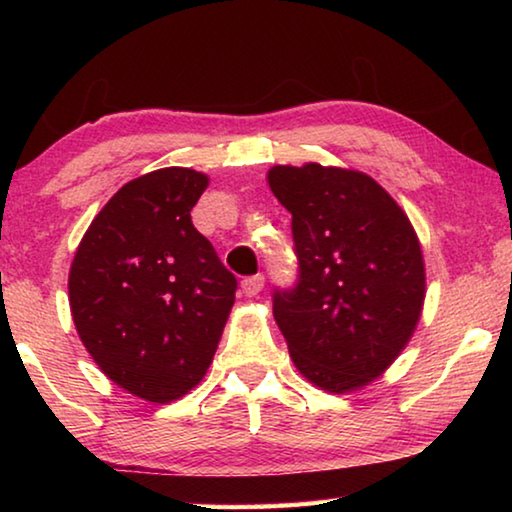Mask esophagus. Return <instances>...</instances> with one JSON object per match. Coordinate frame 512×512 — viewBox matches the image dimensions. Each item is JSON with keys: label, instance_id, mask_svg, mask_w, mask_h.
I'll list each match as a JSON object with an SVG mask.
<instances>
[{"label": "esophagus", "instance_id": "34e87169", "mask_svg": "<svg viewBox=\"0 0 512 512\" xmlns=\"http://www.w3.org/2000/svg\"><path fill=\"white\" fill-rule=\"evenodd\" d=\"M262 289H264V275H250L241 282V291H244V296L248 298H255Z\"/></svg>", "mask_w": 512, "mask_h": 512}]
</instances>
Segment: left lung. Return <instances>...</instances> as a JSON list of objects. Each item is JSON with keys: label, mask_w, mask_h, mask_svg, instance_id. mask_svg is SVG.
<instances>
[{"label": "left lung", "mask_w": 512, "mask_h": 512, "mask_svg": "<svg viewBox=\"0 0 512 512\" xmlns=\"http://www.w3.org/2000/svg\"><path fill=\"white\" fill-rule=\"evenodd\" d=\"M268 187L291 212L298 284L273 316L300 375L320 391L368 386L400 357L424 305V259L409 216L368 173L275 164Z\"/></svg>", "instance_id": "left-lung-1"}]
</instances>
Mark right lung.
<instances>
[{"instance_id":"obj_1","label":"right lung","mask_w":512,"mask_h":512,"mask_svg":"<svg viewBox=\"0 0 512 512\" xmlns=\"http://www.w3.org/2000/svg\"><path fill=\"white\" fill-rule=\"evenodd\" d=\"M210 178L167 167L103 205L69 268V309L103 375L167 404L205 377L235 305L237 280L194 228Z\"/></svg>"}]
</instances>
